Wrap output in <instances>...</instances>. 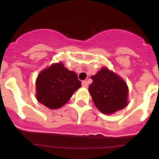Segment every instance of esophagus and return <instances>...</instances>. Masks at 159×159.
Instances as JSON below:
<instances>
[{"mask_svg":"<svg viewBox=\"0 0 159 159\" xmlns=\"http://www.w3.org/2000/svg\"><path fill=\"white\" fill-rule=\"evenodd\" d=\"M82 86L84 87V88H88V81H87V80L82 81Z\"/></svg>","mask_w":159,"mask_h":159,"instance_id":"esophagus-1","label":"esophagus"}]
</instances>
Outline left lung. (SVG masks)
I'll return each instance as SVG.
<instances>
[{"mask_svg":"<svg viewBox=\"0 0 159 159\" xmlns=\"http://www.w3.org/2000/svg\"><path fill=\"white\" fill-rule=\"evenodd\" d=\"M89 92L96 107L103 114H112L127 107L128 88L119 76L106 67L92 75Z\"/></svg>","mask_w":159,"mask_h":159,"instance_id":"left-lung-1","label":"left lung"}]
</instances>
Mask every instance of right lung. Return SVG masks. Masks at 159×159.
Instances as JSON below:
<instances>
[{
	"mask_svg": "<svg viewBox=\"0 0 159 159\" xmlns=\"http://www.w3.org/2000/svg\"><path fill=\"white\" fill-rule=\"evenodd\" d=\"M36 87L37 100L50 109H57L68 102L81 87V81L74 71L59 63L40 73Z\"/></svg>",
	"mask_w": 159,
	"mask_h": 159,
	"instance_id": "1",
	"label": "right lung"
}]
</instances>
